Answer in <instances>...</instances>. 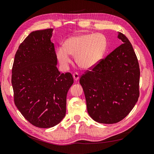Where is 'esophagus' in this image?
I'll list each match as a JSON object with an SVG mask.
<instances>
[{
  "mask_svg": "<svg viewBox=\"0 0 154 154\" xmlns=\"http://www.w3.org/2000/svg\"><path fill=\"white\" fill-rule=\"evenodd\" d=\"M73 77L75 81H77L79 79V75L77 73H75L73 74Z\"/></svg>",
  "mask_w": 154,
  "mask_h": 154,
  "instance_id": "obj_1",
  "label": "esophagus"
}]
</instances>
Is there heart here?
Listing matches in <instances>:
<instances>
[{"label":"heart","mask_w":154,"mask_h":154,"mask_svg":"<svg viewBox=\"0 0 154 154\" xmlns=\"http://www.w3.org/2000/svg\"><path fill=\"white\" fill-rule=\"evenodd\" d=\"M107 47V40L101 34H83L66 39L64 47H59L56 57L64 69H68L71 63L70 55L81 68L88 69L97 65Z\"/></svg>","instance_id":"heart-1"}]
</instances>
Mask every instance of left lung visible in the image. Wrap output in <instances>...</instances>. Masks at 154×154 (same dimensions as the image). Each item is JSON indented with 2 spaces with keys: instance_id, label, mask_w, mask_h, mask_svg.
I'll use <instances>...</instances> for the list:
<instances>
[{
  "instance_id": "1",
  "label": "left lung",
  "mask_w": 154,
  "mask_h": 154,
  "mask_svg": "<svg viewBox=\"0 0 154 154\" xmlns=\"http://www.w3.org/2000/svg\"><path fill=\"white\" fill-rule=\"evenodd\" d=\"M118 38L123 43L86 71L79 81L88 113L101 124L123 120L139 97L140 68L135 53L124 34L118 32Z\"/></svg>"
}]
</instances>
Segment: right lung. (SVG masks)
<instances>
[{
  "mask_svg": "<svg viewBox=\"0 0 154 154\" xmlns=\"http://www.w3.org/2000/svg\"><path fill=\"white\" fill-rule=\"evenodd\" d=\"M52 29L31 32L15 55L11 75L14 103L25 119L39 128L58 124L66 115L72 75L60 73L51 38Z\"/></svg>",
  "mask_w": 154,
  "mask_h": 154,
  "instance_id": "add662e5",
  "label": "right lung"
}]
</instances>
